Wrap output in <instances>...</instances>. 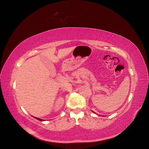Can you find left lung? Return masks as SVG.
I'll return each mask as SVG.
<instances>
[{
	"label": "left lung",
	"instance_id": "obj_1",
	"mask_svg": "<svg viewBox=\"0 0 149 149\" xmlns=\"http://www.w3.org/2000/svg\"><path fill=\"white\" fill-rule=\"evenodd\" d=\"M93 112H94V111H93ZM94 113H95V112H94Z\"/></svg>",
	"mask_w": 149,
	"mask_h": 149
}]
</instances>
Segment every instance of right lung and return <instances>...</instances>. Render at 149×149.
Instances as JSON below:
<instances>
[{
  "instance_id": "add662e5",
  "label": "right lung",
  "mask_w": 149,
  "mask_h": 149,
  "mask_svg": "<svg viewBox=\"0 0 149 149\" xmlns=\"http://www.w3.org/2000/svg\"><path fill=\"white\" fill-rule=\"evenodd\" d=\"M34 118H35L36 119H37V120H39V121H44V120H42V119H40V118H36V117H34Z\"/></svg>"
}]
</instances>
